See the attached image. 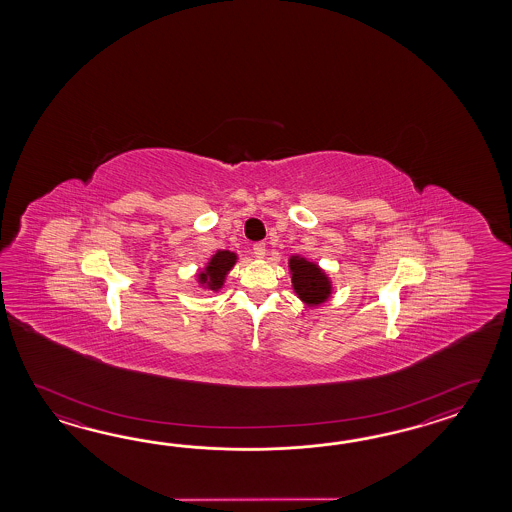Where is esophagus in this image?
I'll return each instance as SVG.
<instances>
[{"mask_svg":"<svg viewBox=\"0 0 512 512\" xmlns=\"http://www.w3.org/2000/svg\"><path fill=\"white\" fill-rule=\"evenodd\" d=\"M252 252L256 254V258H263V256H265V243H263V241L254 243V245H252Z\"/></svg>","mask_w":512,"mask_h":512,"instance_id":"1","label":"esophagus"}]
</instances>
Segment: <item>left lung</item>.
<instances>
[{
	"instance_id": "8db88e82",
	"label": "left lung",
	"mask_w": 512,
	"mask_h": 512,
	"mask_svg": "<svg viewBox=\"0 0 512 512\" xmlns=\"http://www.w3.org/2000/svg\"><path fill=\"white\" fill-rule=\"evenodd\" d=\"M291 278H293L294 293L302 298L307 305H318L326 302L331 294V282L313 261H307L300 256H293L289 260Z\"/></svg>"
}]
</instances>
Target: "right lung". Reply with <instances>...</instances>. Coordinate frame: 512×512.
Wrapping results in <instances>:
<instances>
[{
    "label": "right lung",
    "mask_w": 512,
    "mask_h": 512,
    "mask_svg": "<svg viewBox=\"0 0 512 512\" xmlns=\"http://www.w3.org/2000/svg\"><path fill=\"white\" fill-rule=\"evenodd\" d=\"M238 260V256L230 251H218L210 261H208L205 271L199 274V283L207 285L208 289L218 291L225 282L227 272L234 267V263Z\"/></svg>",
    "instance_id": "right-lung-1"
}]
</instances>
